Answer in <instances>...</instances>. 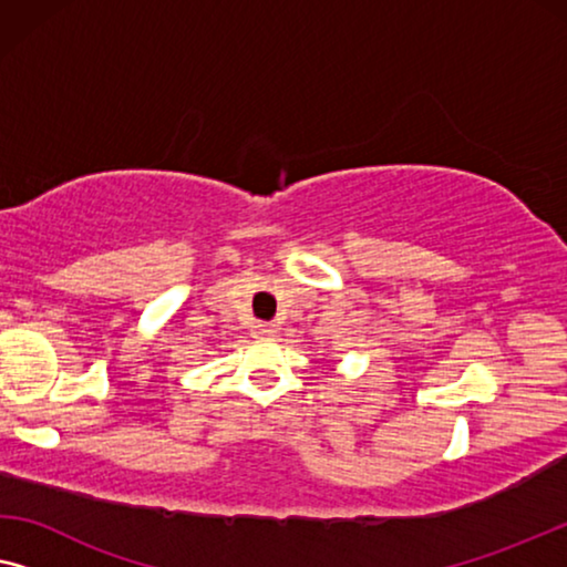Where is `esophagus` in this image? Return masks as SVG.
<instances>
[{"label":"esophagus","mask_w":567,"mask_h":567,"mask_svg":"<svg viewBox=\"0 0 567 567\" xmlns=\"http://www.w3.org/2000/svg\"><path fill=\"white\" fill-rule=\"evenodd\" d=\"M251 329H254V337H257V339H272L277 333L272 323H254Z\"/></svg>","instance_id":"34e87169"}]
</instances>
